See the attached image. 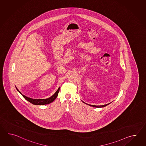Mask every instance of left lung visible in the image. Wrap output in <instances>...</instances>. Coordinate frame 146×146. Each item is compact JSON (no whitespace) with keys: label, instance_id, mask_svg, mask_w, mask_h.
Instances as JSON below:
<instances>
[{"label":"left lung","instance_id":"1","mask_svg":"<svg viewBox=\"0 0 146 146\" xmlns=\"http://www.w3.org/2000/svg\"><path fill=\"white\" fill-rule=\"evenodd\" d=\"M83 102V101H82ZM84 103H85V104H86L87 105H88V106H92V107H94V108H103V107H105L106 106H108V105H109L111 103H110L109 104H105V105H102V106H93V105H90V104H88L87 103H86L84 102H83Z\"/></svg>","mask_w":146,"mask_h":146}]
</instances>
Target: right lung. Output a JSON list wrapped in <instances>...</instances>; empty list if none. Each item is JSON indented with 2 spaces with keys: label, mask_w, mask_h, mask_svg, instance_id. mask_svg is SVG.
I'll use <instances>...</instances> for the list:
<instances>
[{
  "label": "right lung",
  "mask_w": 146,
  "mask_h": 146,
  "mask_svg": "<svg viewBox=\"0 0 146 146\" xmlns=\"http://www.w3.org/2000/svg\"><path fill=\"white\" fill-rule=\"evenodd\" d=\"M16 88L17 91L22 95V96L26 100H27L29 102L31 103L32 104H33L34 105H39V106H43V105L48 104H50V103L53 102V101L56 99L57 96H58V94L59 93V89H60V88H59L58 89V90L56 91V92L54 93L52 96H50L48 98H47L45 99H32L30 98H28L27 96L23 95L16 87Z\"/></svg>",
  "instance_id": "obj_1"
}]
</instances>
